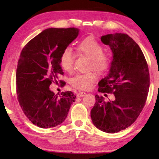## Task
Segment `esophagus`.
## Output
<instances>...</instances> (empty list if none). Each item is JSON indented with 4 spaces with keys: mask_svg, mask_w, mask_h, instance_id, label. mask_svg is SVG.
<instances>
[{
    "mask_svg": "<svg viewBox=\"0 0 159 159\" xmlns=\"http://www.w3.org/2000/svg\"><path fill=\"white\" fill-rule=\"evenodd\" d=\"M85 95V92H79V93L77 94V96L79 97V98H80V97H83Z\"/></svg>",
    "mask_w": 159,
    "mask_h": 159,
    "instance_id": "1",
    "label": "esophagus"
}]
</instances>
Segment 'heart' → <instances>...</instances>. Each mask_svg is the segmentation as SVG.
Wrapping results in <instances>:
<instances>
[{"label": "heart", "instance_id": "obj_1", "mask_svg": "<svg viewBox=\"0 0 159 159\" xmlns=\"http://www.w3.org/2000/svg\"><path fill=\"white\" fill-rule=\"evenodd\" d=\"M78 52L90 60V68L99 74L104 73L111 65V59L108 54L103 53V47L98 41L92 39H85L79 45ZM75 55L71 48H67L61 53L60 65L66 72L73 69ZM95 74H78L72 78L70 83L74 88L79 90H88L96 81Z\"/></svg>", "mask_w": 159, "mask_h": 159}]
</instances>
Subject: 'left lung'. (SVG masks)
<instances>
[{"mask_svg":"<svg viewBox=\"0 0 159 159\" xmlns=\"http://www.w3.org/2000/svg\"><path fill=\"white\" fill-rule=\"evenodd\" d=\"M100 39L109 46L113 58L109 74L98 83V91L113 93L115 100L105 102L96 95L90 116L99 130L115 133L131 125L140 114L149 93V69L140 48L128 35L107 34Z\"/></svg>","mask_w":159,"mask_h":159,"instance_id":"1","label":"left lung"}]
</instances>
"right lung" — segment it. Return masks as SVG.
<instances>
[{"label": "right lung", "instance_id": "1", "mask_svg": "<svg viewBox=\"0 0 159 159\" xmlns=\"http://www.w3.org/2000/svg\"><path fill=\"white\" fill-rule=\"evenodd\" d=\"M79 34L77 28L45 29L21 50L16 73L17 99L26 117L40 128L60 125L75 102L71 91L57 96L49 87L64 74L61 53Z\"/></svg>", "mask_w": 159, "mask_h": 159}]
</instances>
